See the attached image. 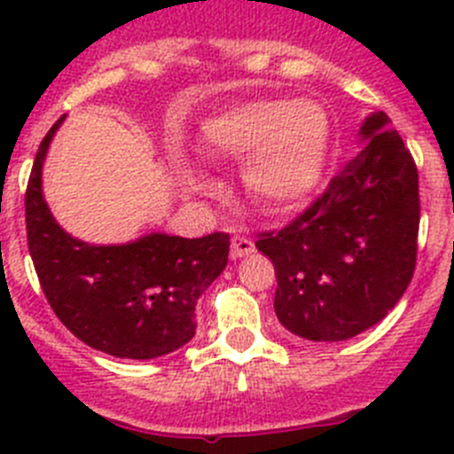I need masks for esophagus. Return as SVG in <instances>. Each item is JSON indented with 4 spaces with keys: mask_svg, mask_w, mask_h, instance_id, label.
<instances>
[{
    "mask_svg": "<svg viewBox=\"0 0 454 454\" xmlns=\"http://www.w3.org/2000/svg\"><path fill=\"white\" fill-rule=\"evenodd\" d=\"M254 252V243H252V239H247V236H240V234H234L231 236V254L234 256H247Z\"/></svg>",
    "mask_w": 454,
    "mask_h": 454,
    "instance_id": "esophagus-1",
    "label": "esophagus"
}]
</instances>
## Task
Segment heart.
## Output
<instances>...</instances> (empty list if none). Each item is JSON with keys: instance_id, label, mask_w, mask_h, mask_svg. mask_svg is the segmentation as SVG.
Masks as SVG:
<instances>
[{"instance_id": "b5f03b06", "label": "heart", "mask_w": 454, "mask_h": 454, "mask_svg": "<svg viewBox=\"0 0 454 454\" xmlns=\"http://www.w3.org/2000/svg\"><path fill=\"white\" fill-rule=\"evenodd\" d=\"M211 154L246 161V186L270 211L307 200L320 179L330 145V120L314 102L256 99L204 127Z\"/></svg>"}]
</instances>
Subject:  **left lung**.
<instances>
[{
    "label": "left lung",
    "instance_id": "1",
    "mask_svg": "<svg viewBox=\"0 0 454 454\" xmlns=\"http://www.w3.org/2000/svg\"><path fill=\"white\" fill-rule=\"evenodd\" d=\"M366 145L286 227L256 234L275 266V314L307 340H346L377 325L407 291L419 252V170L384 111Z\"/></svg>",
    "mask_w": 454,
    "mask_h": 454
}]
</instances>
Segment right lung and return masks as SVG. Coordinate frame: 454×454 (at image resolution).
<instances>
[{
	"label": "right lung",
	"instance_id": "add662e5",
	"mask_svg": "<svg viewBox=\"0 0 454 454\" xmlns=\"http://www.w3.org/2000/svg\"><path fill=\"white\" fill-rule=\"evenodd\" d=\"M63 118L43 138L24 192L27 243L47 302L72 334L120 359H154L195 334V304L227 266L230 234H150L127 246H88L56 224L40 172Z\"/></svg>",
	"mask_w": 454,
	"mask_h": 454
}]
</instances>
